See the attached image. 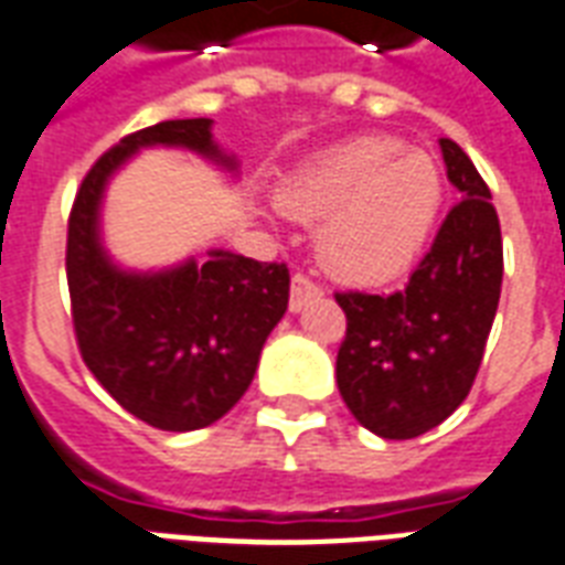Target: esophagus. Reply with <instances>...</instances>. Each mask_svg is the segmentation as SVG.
Segmentation results:
<instances>
[{"instance_id": "1", "label": "esophagus", "mask_w": 565, "mask_h": 565, "mask_svg": "<svg viewBox=\"0 0 565 565\" xmlns=\"http://www.w3.org/2000/svg\"><path fill=\"white\" fill-rule=\"evenodd\" d=\"M320 296H322V290L311 281V278H308V275H301V273L292 275V281H290V311L292 313L301 311L308 301L320 299Z\"/></svg>"}]
</instances>
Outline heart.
<instances>
[{"instance_id": "1", "label": "heart", "mask_w": 565, "mask_h": 565, "mask_svg": "<svg viewBox=\"0 0 565 565\" xmlns=\"http://www.w3.org/2000/svg\"><path fill=\"white\" fill-rule=\"evenodd\" d=\"M278 204L317 225V257L334 278L385 284L415 266L445 204L441 168L394 136H364L313 157L284 183Z\"/></svg>"}]
</instances>
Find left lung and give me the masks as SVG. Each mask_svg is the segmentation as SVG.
<instances>
[{
    "mask_svg": "<svg viewBox=\"0 0 565 565\" xmlns=\"http://www.w3.org/2000/svg\"><path fill=\"white\" fill-rule=\"evenodd\" d=\"M447 178L462 201L403 290L334 292L347 313L338 387L364 429L417 438L468 397L492 331L503 278L492 192L456 141L441 139Z\"/></svg>",
    "mask_w": 565,
    "mask_h": 565,
    "instance_id": "obj_1",
    "label": "left lung"
}]
</instances>
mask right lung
<instances>
[{
	"instance_id": "1",
	"label": "right lung",
	"mask_w": 565,
	"mask_h": 565,
	"mask_svg": "<svg viewBox=\"0 0 565 565\" xmlns=\"http://www.w3.org/2000/svg\"><path fill=\"white\" fill-rule=\"evenodd\" d=\"M213 120H162L129 132L82 180L67 218V287L82 361L129 415L166 433L201 429L239 403L269 331L287 311L284 264L210 252L204 264L139 275L111 264L100 245V198L139 148H189L222 166Z\"/></svg>"
}]
</instances>
